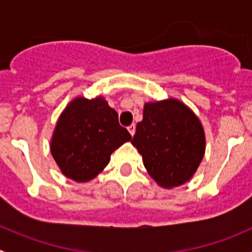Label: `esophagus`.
<instances>
[{
    "label": "esophagus",
    "mask_w": 252,
    "mask_h": 252,
    "mask_svg": "<svg viewBox=\"0 0 252 252\" xmlns=\"http://www.w3.org/2000/svg\"><path fill=\"white\" fill-rule=\"evenodd\" d=\"M128 131L130 133L131 136H134V134H135V126L134 124H131V126H128Z\"/></svg>",
    "instance_id": "obj_1"
}]
</instances>
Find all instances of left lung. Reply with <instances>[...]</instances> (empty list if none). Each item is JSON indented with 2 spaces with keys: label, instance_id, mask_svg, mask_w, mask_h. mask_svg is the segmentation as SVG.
<instances>
[{
  "label": "left lung",
  "instance_id": "1",
  "mask_svg": "<svg viewBox=\"0 0 252 252\" xmlns=\"http://www.w3.org/2000/svg\"><path fill=\"white\" fill-rule=\"evenodd\" d=\"M131 144L150 177L162 188L185 184L199 168L206 138L201 122L184 102L167 98L144 105Z\"/></svg>",
  "mask_w": 252,
  "mask_h": 252
}]
</instances>
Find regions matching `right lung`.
Returning a JSON list of instances; mask_svg holds the SVG:
<instances>
[{
    "instance_id": "obj_1",
    "label": "right lung",
    "mask_w": 252,
    "mask_h": 252,
    "mask_svg": "<svg viewBox=\"0 0 252 252\" xmlns=\"http://www.w3.org/2000/svg\"><path fill=\"white\" fill-rule=\"evenodd\" d=\"M130 140L105 97L78 96L61 113L50 149L63 175L85 183L105 169L114 150Z\"/></svg>"
}]
</instances>
